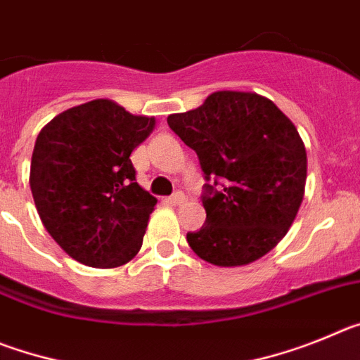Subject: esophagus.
Returning a JSON list of instances; mask_svg holds the SVG:
<instances>
[{"label": "esophagus", "instance_id": "obj_1", "mask_svg": "<svg viewBox=\"0 0 360 360\" xmlns=\"http://www.w3.org/2000/svg\"><path fill=\"white\" fill-rule=\"evenodd\" d=\"M167 202L173 203V205H182V203L186 202V196H184L182 191H176L173 196H169V198H167Z\"/></svg>", "mask_w": 360, "mask_h": 360}]
</instances>
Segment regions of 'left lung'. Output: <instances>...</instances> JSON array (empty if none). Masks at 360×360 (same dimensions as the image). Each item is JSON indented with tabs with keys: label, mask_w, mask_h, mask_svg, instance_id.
<instances>
[{
	"label": "left lung",
	"mask_w": 360,
	"mask_h": 360,
	"mask_svg": "<svg viewBox=\"0 0 360 360\" xmlns=\"http://www.w3.org/2000/svg\"><path fill=\"white\" fill-rule=\"evenodd\" d=\"M167 124L198 155L207 180L205 224L187 232L196 256L238 266L274 249L297 214L307 182V151L292 120L262 95L225 90L196 110L169 115Z\"/></svg>",
	"instance_id": "obj_1"
}]
</instances>
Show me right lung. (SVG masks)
<instances>
[{"mask_svg":"<svg viewBox=\"0 0 360 360\" xmlns=\"http://www.w3.org/2000/svg\"><path fill=\"white\" fill-rule=\"evenodd\" d=\"M153 128L155 119L97 98L37 135L32 196L44 229L79 263L113 269L141 250L157 198L136 184L129 155Z\"/></svg>","mask_w":360,"mask_h":360,"instance_id":"add662e5","label":"right lung"}]
</instances>
